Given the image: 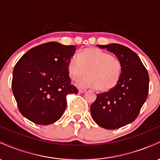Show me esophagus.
Masks as SVG:
<instances>
[{
  "label": "esophagus",
  "instance_id": "obj_1",
  "mask_svg": "<svg viewBox=\"0 0 160 160\" xmlns=\"http://www.w3.org/2000/svg\"><path fill=\"white\" fill-rule=\"evenodd\" d=\"M86 90L85 89H79V92H80V93H83V92H85Z\"/></svg>",
  "mask_w": 160,
  "mask_h": 160
}]
</instances>
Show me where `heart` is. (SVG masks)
<instances>
[{
  "label": "heart",
  "instance_id": "heart-1",
  "mask_svg": "<svg viewBox=\"0 0 160 160\" xmlns=\"http://www.w3.org/2000/svg\"><path fill=\"white\" fill-rule=\"evenodd\" d=\"M68 71L72 80H79V88H98L99 91L111 90L117 85L122 73V64L117 57L98 48H86L78 56L71 57Z\"/></svg>",
  "mask_w": 160,
  "mask_h": 160
}]
</instances>
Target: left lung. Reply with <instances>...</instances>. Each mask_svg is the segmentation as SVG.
Segmentation results:
<instances>
[{
  "label": "left lung",
  "mask_w": 160,
  "mask_h": 160,
  "mask_svg": "<svg viewBox=\"0 0 160 160\" xmlns=\"http://www.w3.org/2000/svg\"><path fill=\"white\" fill-rule=\"evenodd\" d=\"M117 56L122 73L115 87L97 95L90 111L93 120L101 127L116 129L132 122L148 98L149 75L135 52L118 43L97 45Z\"/></svg>",
  "instance_id": "obj_1"
}]
</instances>
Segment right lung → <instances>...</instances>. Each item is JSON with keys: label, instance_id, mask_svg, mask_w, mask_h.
<instances>
[{"label": "right lung", "instance_id": "obj_1", "mask_svg": "<svg viewBox=\"0 0 160 160\" xmlns=\"http://www.w3.org/2000/svg\"><path fill=\"white\" fill-rule=\"evenodd\" d=\"M74 45L49 42L29 49L12 72V89L20 113L38 125L59 120L67 106L66 95L78 92L71 84L68 64Z\"/></svg>", "mask_w": 160, "mask_h": 160}]
</instances>
